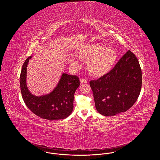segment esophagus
Segmentation results:
<instances>
[{"mask_svg": "<svg viewBox=\"0 0 160 160\" xmlns=\"http://www.w3.org/2000/svg\"><path fill=\"white\" fill-rule=\"evenodd\" d=\"M80 82H81L82 83H86L88 82L87 80H86V79H84V78H81L80 79Z\"/></svg>", "mask_w": 160, "mask_h": 160, "instance_id": "esophagus-1", "label": "esophagus"}]
</instances>
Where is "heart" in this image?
Masks as SVG:
<instances>
[{
	"label": "heart",
	"instance_id": "b5f03b06",
	"mask_svg": "<svg viewBox=\"0 0 160 160\" xmlns=\"http://www.w3.org/2000/svg\"><path fill=\"white\" fill-rule=\"evenodd\" d=\"M78 55L80 58L89 60L88 69L89 72L95 76H101L107 73L117 59L116 50L112 48H107L100 44L95 43L84 46ZM69 61L72 65L78 67V61L74 56H71Z\"/></svg>",
	"mask_w": 160,
	"mask_h": 160
}]
</instances>
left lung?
Here are the masks:
<instances>
[{"instance_id":"obj_1","label":"left lung","mask_w":160,"mask_h":160,"mask_svg":"<svg viewBox=\"0 0 160 160\" xmlns=\"http://www.w3.org/2000/svg\"><path fill=\"white\" fill-rule=\"evenodd\" d=\"M89 84L100 114L114 116L127 111L142 88V69L136 56L128 50L110 72Z\"/></svg>"}]
</instances>
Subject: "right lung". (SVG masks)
<instances>
[{
  "mask_svg": "<svg viewBox=\"0 0 160 160\" xmlns=\"http://www.w3.org/2000/svg\"><path fill=\"white\" fill-rule=\"evenodd\" d=\"M30 56L23 63L20 84L23 101L32 113L47 120L63 119L69 116L73 110L74 93L80 86L79 78L63 73L60 81L49 94L37 97L32 95L27 87L26 71Z\"/></svg>",
  "mask_w": 160,
  "mask_h": 160,
  "instance_id": "obj_1",
  "label": "right lung"
}]
</instances>
